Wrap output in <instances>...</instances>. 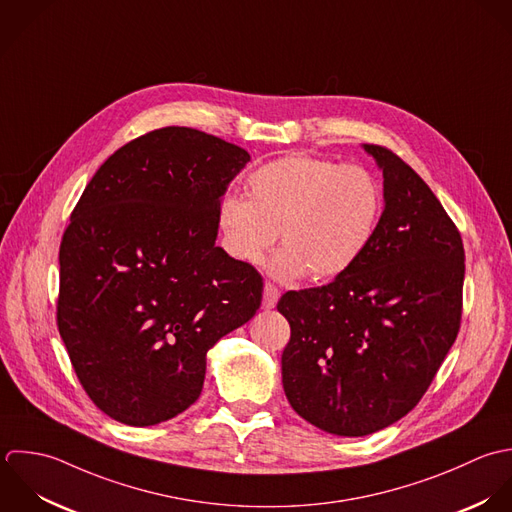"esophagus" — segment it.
<instances>
[{
  "label": "esophagus",
  "instance_id": "esophagus-1",
  "mask_svg": "<svg viewBox=\"0 0 512 512\" xmlns=\"http://www.w3.org/2000/svg\"><path fill=\"white\" fill-rule=\"evenodd\" d=\"M278 298H280V290L274 284L266 282L264 284V296H262V308L264 310H272L276 306Z\"/></svg>",
  "mask_w": 512,
  "mask_h": 512
}]
</instances>
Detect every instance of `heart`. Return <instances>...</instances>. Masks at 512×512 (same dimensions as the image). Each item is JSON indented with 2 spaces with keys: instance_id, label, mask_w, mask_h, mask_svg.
Returning <instances> with one entry per match:
<instances>
[{
  "instance_id": "heart-1",
  "label": "heart",
  "mask_w": 512,
  "mask_h": 512,
  "mask_svg": "<svg viewBox=\"0 0 512 512\" xmlns=\"http://www.w3.org/2000/svg\"><path fill=\"white\" fill-rule=\"evenodd\" d=\"M250 198L226 194L218 224L230 256L256 264L276 242L272 276L314 280L345 274L369 248L383 210L379 180L363 167L308 155L272 161L248 176Z\"/></svg>"
}]
</instances>
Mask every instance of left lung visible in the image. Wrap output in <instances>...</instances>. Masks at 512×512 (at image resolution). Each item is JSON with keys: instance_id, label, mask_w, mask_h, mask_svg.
<instances>
[{"instance_id": "1", "label": "left lung", "mask_w": 512, "mask_h": 512, "mask_svg": "<svg viewBox=\"0 0 512 512\" xmlns=\"http://www.w3.org/2000/svg\"><path fill=\"white\" fill-rule=\"evenodd\" d=\"M383 171V212L363 256L334 282L286 292L292 336L282 383L318 429L363 437L405 417L457 340L463 240L425 180L395 153L363 145Z\"/></svg>"}]
</instances>
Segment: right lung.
<instances>
[{
  "mask_svg": "<svg viewBox=\"0 0 512 512\" xmlns=\"http://www.w3.org/2000/svg\"><path fill=\"white\" fill-rule=\"evenodd\" d=\"M248 161L214 135L157 129L115 151L73 208L57 328L111 419L149 427L188 409L206 351L260 308L262 276L216 246L220 200Z\"/></svg>",
  "mask_w": 512,
  "mask_h": 512,
  "instance_id": "obj_1",
  "label": "right lung"
}]
</instances>
